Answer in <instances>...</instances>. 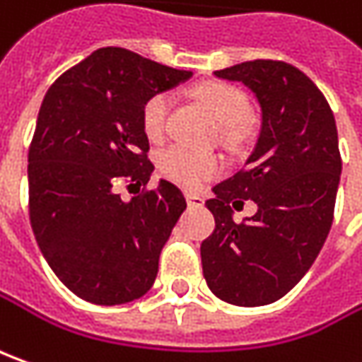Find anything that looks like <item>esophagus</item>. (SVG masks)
<instances>
[{
  "instance_id": "34e87169",
  "label": "esophagus",
  "mask_w": 362,
  "mask_h": 362,
  "mask_svg": "<svg viewBox=\"0 0 362 362\" xmlns=\"http://www.w3.org/2000/svg\"><path fill=\"white\" fill-rule=\"evenodd\" d=\"M186 202L190 208H202L204 206V198L202 196H198V194H186Z\"/></svg>"
}]
</instances>
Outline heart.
<instances>
[{
  "label": "heart",
  "instance_id": "heart-1",
  "mask_svg": "<svg viewBox=\"0 0 362 362\" xmlns=\"http://www.w3.org/2000/svg\"><path fill=\"white\" fill-rule=\"evenodd\" d=\"M196 94L214 114V118L218 119L224 142L230 148L240 146L246 140V134H248L246 119L250 116V102L243 90L232 83L212 81V83L200 86ZM168 112L170 98L166 94L152 95L144 104L142 128L144 134L152 142L164 138ZM158 168H160V174L170 182L184 188H196L218 172L220 160L212 154H202V152H192L180 146H172L160 154Z\"/></svg>",
  "mask_w": 362,
  "mask_h": 362
}]
</instances>
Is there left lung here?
<instances>
[{
  "mask_svg": "<svg viewBox=\"0 0 362 362\" xmlns=\"http://www.w3.org/2000/svg\"><path fill=\"white\" fill-rule=\"evenodd\" d=\"M243 81L262 124L244 170L206 200L216 228L200 246L206 284L220 300L262 306L282 298L327 240L341 180L337 124L322 92L300 69L255 59L214 71ZM255 199V217L233 222L230 204Z\"/></svg>",
  "mask_w": 362,
  "mask_h": 362,
  "instance_id": "left-lung-1",
  "label": "left lung"
}]
</instances>
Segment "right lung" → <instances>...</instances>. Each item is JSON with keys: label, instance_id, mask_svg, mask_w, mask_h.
I'll use <instances>...</instances> for the list:
<instances>
[{"label": "right lung", "instance_id": "obj_1", "mask_svg": "<svg viewBox=\"0 0 362 362\" xmlns=\"http://www.w3.org/2000/svg\"><path fill=\"white\" fill-rule=\"evenodd\" d=\"M124 47H100L47 90L28 154L30 220L59 281L94 305H124L152 288L170 232L186 210L178 186H146L154 166L142 128L152 95L190 80Z\"/></svg>", "mask_w": 362, "mask_h": 362}]
</instances>
